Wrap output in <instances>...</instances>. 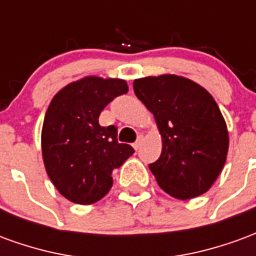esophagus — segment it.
Returning <instances> with one entry per match:
<instances>
[{"label": "esophagus", "mask_w": 256, "mask_h": 256, "mask_svg": "<svg viewBox=\"0 0 256 256\" xmlns=\"http://www.w3.org/2000/svg\"><path fill=\"white\" fill-rule=\"evenodd\" d=\"M142 142H144V137H142V136H140L138 138H137V141L133 144L134 150H140V148H141V145H142Z\"/></svg>", "instance_id": "34e87169"}]
</instances>
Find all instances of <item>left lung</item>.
<instances>
[{
  "label": "left lung",
  "instance_id": "obj_1",
  "mask_svg": "<svg viewBox=\"0 0 256 256\" xmlns=\"http://www.w3.org/2000/svg\"><path fill=\"white\" fill-rule=\"evenodd\" d=\"M134 93L155 116L160 158L150 168L163 190L180 200L208 190L225 166L229 133L220 106L190 79L164 74L136 79Z\"/></svg>",
  "mask_w": 256,
  "mask_h": 256
}]
</instances>
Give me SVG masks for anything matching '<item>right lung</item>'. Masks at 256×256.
<instances>
[{"mask_svg": "<svg viewBox=\"0 0 256 256\" xmlns=\"http://www.w3.org/2000/svg\"><path fill=\"white\" fill-rule=\"evenodd\" d=\"M126 80L84 76L64 86L48 106L42 126V158L60 194L76 204H93L110 192L112 172L134 154L118 142L115 126L102 128L101 111L128 93Z\"/></svg>", "mask_w": 256, "mask_h": 256, "instance_id": "add662e5", "label": "right lung"}]
</instances>
